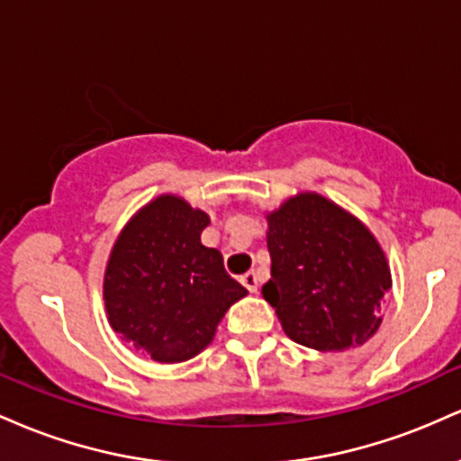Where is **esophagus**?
<instances>
[{"instance_id": "34e87169", "label": "esophagus", "mask_w": 461, "mask_h": 461, "mask_svg": "<svg viewBox=\"0 0 461 461\" xmlns=\"http://www.w3.org/2000/svg\"><path fill=\"white\" fill-rule=\"evenodd\" d=\"M240 282L249 290V293H258V275L256 273H245L240 277Z\"/></svg>"}]
</instances>
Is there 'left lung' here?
Instances as JSON below:
<instances>
[{
    "label": "left lung",
    "instance_id": "left-lung-1",
    "mask_svg": "<svg viewBox=\"0 0 461 461\" xmlns=\"http://www.w3.org/2000/svg\"><path fill=\"white\" fill-rule=\"evenodd\" d=\"M271 279L262 285L285 336L316 351L359 347L382 325L393 285L368 227L333 201L299 193L267 214Z\"/></svg>",
    "mask_w": 461,
    "mask_h": 461
}]
</instances>
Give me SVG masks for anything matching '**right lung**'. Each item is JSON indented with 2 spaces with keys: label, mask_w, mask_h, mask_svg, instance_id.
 Returning a JSON list of instances; mask_svg holds the SVG:
<instances>
[{
  "label": "right lung",
  "mask_w": 461,
  "mask_h": 461,
  "mask_svg": "<svg viewBox=\"0 0 461 461\" xmlns=\"http://www.w3.org/2000/svg\"><path fill=\"white\" fill-rule=\"evenodd\" d=\"M208 223L203 210L160 194L131 216L110 253V325L156 362H186L203 351L225 312L247 294L227 275L221 251L201 245Z\"/></svg>",
  "instance_id": "1"
}]
</instances>
